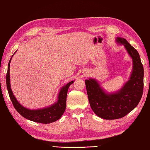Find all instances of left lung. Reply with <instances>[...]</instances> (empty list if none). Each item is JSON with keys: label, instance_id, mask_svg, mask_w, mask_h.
<instances>
[{"label": "left lung", "instance_id": "obj_1", "mask_svg": "<svg viewBox=\"0 0 150 150\" xmlns=\"http://www.w3.org/2000/svg\"><path fill=\"white\" fill-rule=\"evenodd\" d=\"M116 41L122 44L132 59V71L129 80L115 93L104 91L95 79L85 80L89 104L93 111L104 120L121 118L136 108L142 98L144 88V68L139 53L125 38Z\"/></svg>", "mask_w": 150, "mask_h": 150}]
</instances>
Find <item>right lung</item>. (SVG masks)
Segmentation results:
<instances>
[{
    "label": "right lung",
    "mask_w": 150,
    "mask_h": 150,
    "mask_svg": "<svg viewBox=\"0 0 150 150\" xmlns=\"http://www.w3.org/2000/svg\"><path fill=\"white\" fill-rule=\"evenodd\" d=\"M13 55L8 63V71L6 74V86L10 98L14 106V108L23 117L26 119L40 123H50L60 119L66 109L67 91L70 85L73 83L74 81H70L65 86H64L60 90L58 95V100L52 105L46 108L38 110H30L25 108L17 100L13 95L10 86V62Z\"/></svg>",
    "instance_id": "obj_1"
}]
</instances>
